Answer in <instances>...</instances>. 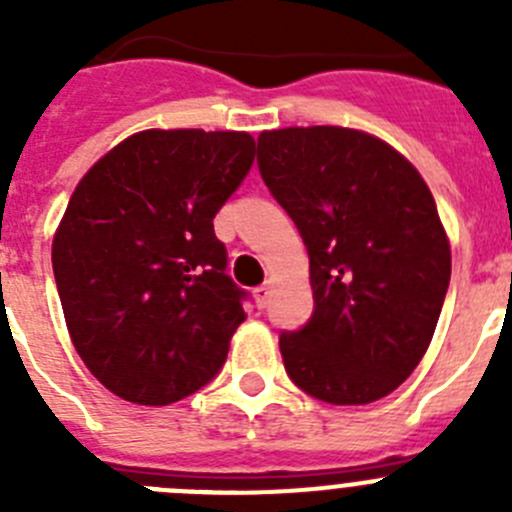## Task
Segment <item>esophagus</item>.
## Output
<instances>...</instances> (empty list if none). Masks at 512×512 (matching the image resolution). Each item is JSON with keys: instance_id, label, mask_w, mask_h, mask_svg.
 Returning a JSON list of instances; mask_svg holds the SVG:
<instances>
[{"instance_id": "34e87169", "label": "esophagus", "mask_w": 512, "mask_h": 512, "mask_svg": "<svg viewBox=\"0 0 512 512\" xmlns=\"http://www.w3.org/2000/svg\"><path fill=\"white\" fill-rule=\"evenodd\" d=\"M253 295H256V302H259V307H266V302H269V295H271V287H269V284H261V287L253 289Z\"/></svg>"}]
</instances>
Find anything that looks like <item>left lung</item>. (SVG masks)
<instances>
[{
  "label": "left lung",
  "mask_w": 512,
  "mask_h": 512,
  "mask_svg": "<svg viewBox=\"0 0 512 512\" xmlns=\"http://www.w3.org/2000/svg\"><path fill=\"white\" fill-rule=\"evenodd\" d=\"M256 164L310 256L312 315L279 336L289 379L330 405L387 397L423 359L449 289L431 189L395 148L330 125L261 133Z\"/></svg>",
  "instance_id": "1"
}]
</instances>
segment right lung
<instances>
[{"instance_id": "right-lung-1", "label": "right lung", "mask_w": 512, "mask_h": 512, "mask_svg": "<svg viewBox=\"0 0 512 512\" xmlns=\"http://www.w3.org/2000/svg\"><path fill=\"white\" fill-rule=\"evenodd\" d=\"M253 156L248 133L146 130L71 194L53 277L81 361L122 400L171 405L223 369L248 292L212 220Z\"/></svg>"}]
</instances>
